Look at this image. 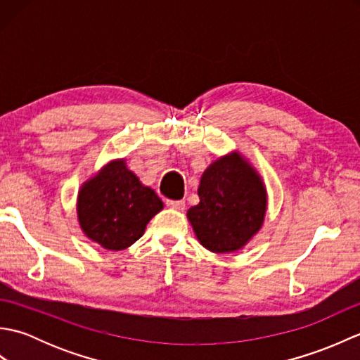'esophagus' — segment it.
<instances>
[{
  "instance_id": "1",
  "label": "esophagus",
  "mask_w": 360,
  "mask_h": 360,
  "mask_svg": "<svg viewBox=\"0 0 360 360\" xmlns=\"http://www.w3.org/2000/svg\"><path fill=\"white\" fill-rule=\"evenodd\" d=\"M167 205H168V207L174 209V210H184V207H186V201H184V200H178V201H174V200H167Z\"/></svg>"
}]
</instances>
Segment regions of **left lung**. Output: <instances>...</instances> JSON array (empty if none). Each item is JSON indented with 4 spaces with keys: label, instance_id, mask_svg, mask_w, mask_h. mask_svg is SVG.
<instances>
[{
    "label": "left lung",
    "instance_id": "obj_1",
    "mask_svg": "<svg viewBox=\"0 0 360 360\" xmlns=\"http://www.w3.org/2000/svg\"><path fill=\"white\" fill-rule=\"evenodd\" d=\"M200 204L187 218L196 238L215 254L246 246L263 226L267 196L258 173L238 153L219 158L201 176Z\"/></svg>",
    "mask_w": 360,
    "mask_h": 360
}]
</instances>
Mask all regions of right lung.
<instances>
[{"label":"right lung","instance_id":"add662e5","mask_svg":"<svg viewBox=\"0 0 360 360\" xmlns=\"http://www.w3.org/2000/svg\"><path fill=\"white\" fill-rule=\"evenodd\" d=\"M164 204L155 190L129 172L125 160H112L82 186L77 201L79 223L89 240L108 250L131 246Z\"/></svg>","mask_w":360,"mask_h":360}]
</instances>
